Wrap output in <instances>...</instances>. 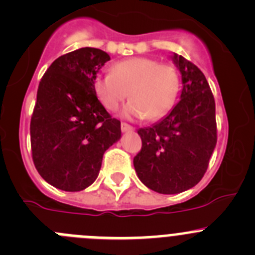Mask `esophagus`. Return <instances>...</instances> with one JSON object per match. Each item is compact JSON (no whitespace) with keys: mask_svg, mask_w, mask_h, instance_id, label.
<instances>
[{"mask_svg":"<svg viewBox=\"0 0 255 255\" xmlns=\"http://www.w3.org/2000/svg\"><path fill=\"white\" fill-rule=\"evenodd\" d=\"M121 129H122V132H133V130H134V128H133L132 126L128 125V123L122 122L121 123Z\"/></svg>","mask_w":255,"mask_h":255,"instance_id":"obj_1","label":"esophagus"}]
</instances>
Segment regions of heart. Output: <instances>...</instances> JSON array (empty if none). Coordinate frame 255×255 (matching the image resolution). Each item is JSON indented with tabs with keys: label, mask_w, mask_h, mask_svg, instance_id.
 Here are the masks:
<instances>
[{
	"label": "heart",
	"mask_w": 255,
	"mask_h": 255,
	"mask_svg": "<svg viewBox=\"0 0 255 255\" xmlns=\"http://www.w3.org/2000/svg\"><path fill=\"white\" fill-rule=\"evenodd\" d=\"M180 84L175 66L138 56L114 64L112 73L98 74L93 85L108 111H117L129 95L132 101L123 109V116L154 121L175 106Z\"/></svg>",
	"instance_id": "1"
}]
</instances>
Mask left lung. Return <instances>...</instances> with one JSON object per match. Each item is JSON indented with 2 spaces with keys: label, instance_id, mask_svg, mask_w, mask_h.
<instances>
[{
  "label": "left lung",
  "instance_id": "1",
  "mask_svg": "<svg viewBox=\"0 0 255 255\" xmlns=\"http://www.w3.org/2000/svg\"><path fill=\"white\" fill-rule=\"evenodd\" d=\"M172 59L181 73V99L162 121L138 130L142 148L133 158L139 180L160 194H178L200 182L218 139L205 75L184 56Z\"/></svg>",
  "mask_w": 255,
  "mask_h": 255
}]
</instances>
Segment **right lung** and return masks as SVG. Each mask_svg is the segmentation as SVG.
Returning <instances> with one entry per match:
<instances>
[{
  "mask_svg": "<svg viewBox=\"0 0 255 255\" xmlns=\"http://www.w3.org/2000/svg\"><path fill=\"white\" fill-rule=\"evenodd\" d=\"M111 60L106 51L82 47L56 59L39 84L30 123L32 161L45 181L82 191L95 181L103 154L121 138L94 90V78Z\"/></svg>",
  "mask_w": 255,
  "mask_h": 255,
  "instance_id": "add662e5",
  "label": "right lung"
}]
</instances>
